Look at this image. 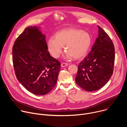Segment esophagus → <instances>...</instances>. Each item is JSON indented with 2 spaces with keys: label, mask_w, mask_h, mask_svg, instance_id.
<instances>
[{
  "label": "esophagus",
  "mask_w": 127,
  "mask_h": 127,
  "mask_svg": "<svg viewBox=\"0 0 127 127\" xmlns=\"http://www.w3.org/2000/svg\"><path fill=\"white\" fill-rule=\"evenodd\" d=\"M68 66V64H67V63H62L61 64V66L62 67H67Z\"/></svg>",
  "instance_id": "esophagus-1"
}]
</instances>
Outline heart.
<instances>
[{
  "instance_id": "1",
  "label": "heart",
  "mask_w": 127,
  "mask_h": 127,
  "mask_svg": "<svg viewBox=\"0 0 127 127\" xmlns=\"http://www.w3.org/2000/svg\"><path fill=\"white\" fill-rule=\"evenodd\" d=\"M91 43L92 38L88 33L76 28H68L57 32L55 38H49L47 47L54 58L60 57L64 46L67 59H79L87 54Z\"/></svg>"
}]
</instances>
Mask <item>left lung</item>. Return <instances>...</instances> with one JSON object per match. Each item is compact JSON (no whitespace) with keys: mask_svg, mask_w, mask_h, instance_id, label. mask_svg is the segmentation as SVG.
<instances>
[{"mask_svg":"<svg viewBox=\"0 0 127 127\" xmlns=\"http://www.w3.org/2000/svg\"><path fill=\"white\" fill-rule=\"evenodd\" d=\"M98 36L90 52L79 64L76 83L88 92L104 86L114 69L115 48L108 35L99 26Z\"/></svg>","mask_w":127,"mask_h":127,"instance_id":"obj_1","label":"left lung"}]
</instances>
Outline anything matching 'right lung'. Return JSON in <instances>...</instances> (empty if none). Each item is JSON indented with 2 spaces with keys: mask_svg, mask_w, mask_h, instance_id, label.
<instances>
[{
  "mask_svg": "<svg viewBox=\"0 0 127 127\" xmlns=\"http://www.w3.org/2000/svg\"><path fill=\"white\" fill-rule=\"evenodd\" d=\"M45 38L40 27L29 26L18 36L12 48L17 80L37 95H46L54 88L61 69L60 62L50 55Z\"/></svg>",
  "mask_w": 127,
  "mask_h": 127,
  "instance_id": "add662e5",
  "label": "right lung"
}]
</instances>
